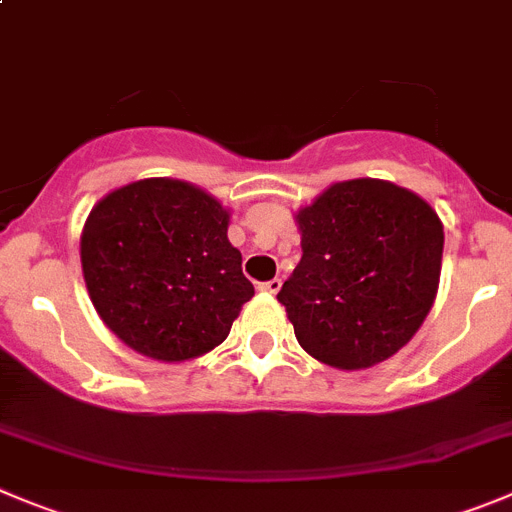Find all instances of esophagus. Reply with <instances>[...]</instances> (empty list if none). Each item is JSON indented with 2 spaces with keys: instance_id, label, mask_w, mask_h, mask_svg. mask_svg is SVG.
Returning a JSON list of instances; mask_svg holds the SVG:
<instances>
[{
  "instance_id": "1",
  "label": "esophagus",
  "mask_w": 512,
  "mask_h": 512,
  "mask_svg": "<svg viewBox=\"0 0 512 512\" xmlns=\"http://www.w3.org/2000/svg\"><path fill=\"white\" fill-rule=\"evenodd\" d=\"M280 288H283V280H280V278H272V280H267V283L257 285V290H262V293H270V295L278 293Z\"/></svg>"
}]
</instances>
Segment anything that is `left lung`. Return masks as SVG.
<instances>
[{
    "mask_svg": "<svg viewBox=\"0 0 512 512\" xmlns=\"http://www.w3.org/2000/svg\"><path fill=\"white\" fill-rule=\"evenodd\" d=\"M295 219L303 257L278 300L300 346L346 371L394 356L437 295V212L389 181L351 179L328 186Z\"/></svg>",
    "mask_w": 512,
    "mask_h": 512,
    "instance_id": "obj_1",
    "label": "left lung"
}]
</instances>
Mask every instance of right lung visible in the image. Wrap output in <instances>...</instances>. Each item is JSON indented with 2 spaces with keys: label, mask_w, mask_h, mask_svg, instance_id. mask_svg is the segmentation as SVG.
<instances>
[{
  "label": "right lung",
  "mask_w": 512,
  "mask_h": 512,
  "mask_svg": "<svg viewBox=\"0 0 512 512\" xmlns=\"http://www.w3.org/2000/svg\"><path fill=\"white\" fill-rule=\"evenodd\" d=\"M207 191L143 179L100 199L80 237L85 285L103 323L133 351L186 361L229 336L255 295Z\"/></svg>",
  "instance_id": "obj_1"
}]
</instances>
